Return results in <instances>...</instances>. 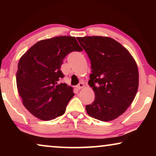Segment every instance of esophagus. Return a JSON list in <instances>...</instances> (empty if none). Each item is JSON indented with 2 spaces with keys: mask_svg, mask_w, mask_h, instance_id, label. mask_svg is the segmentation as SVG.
<instances>
[{
  "mask_svg": "<svg viewBox=\"0 0 156 156\" xmlns=\"http://www.w3.org/2000/svg\"><path fill=\"white\" fill-rule=\"evenodd\" d=\"M84 83L83 82H80L79 83V84L76 85V88H77L78 89H82L83 87H84Z\"/></svg>",
  "mask_w": 156,
  "mask_h": 156,
  "instance_id": "1",
  "label": "esophagus"
}]
</instances>
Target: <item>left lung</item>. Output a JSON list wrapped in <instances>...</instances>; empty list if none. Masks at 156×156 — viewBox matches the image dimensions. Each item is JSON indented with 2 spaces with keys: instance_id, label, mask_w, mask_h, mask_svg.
<instances>
[{
  "instance_id": "1",
  "label": "left lung",
  "mask_w": 156,
  "mask_h": 156,
  "mask_svg": "<svg viewBox=\"0 0 156 156\" xmlns=\"http://www.w3.org/2000/svg\"><path fill=\"white\" fill-rule=\"evenodd\" d=\"M91 61L89 84L95 98L86 106L89 116L102 121H112L131 105L138 88V69L129 51L108 37H77Z\"/></svg>"
}]
</instances>
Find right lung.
<instances>
[{
	"instance_id": "1",
	"label": "right lung",
	"mask_w": 156,
	"mask_h": 156,
	"mask_svg": "<svg viewBox=\"0 0 156 156\" xmlns=\"http://www.w3.org/2000/svg\"><path fill=\"white\" fill-rule=\"evenodd\" d=\"M82 50L75 37L59 36L40 40L21 57L17 87L23 105L35 117L50 121L65 114L74 94L72 87L59 84L65 76L60 67L69 53Z\"/></svg>"
}]
</instances>
